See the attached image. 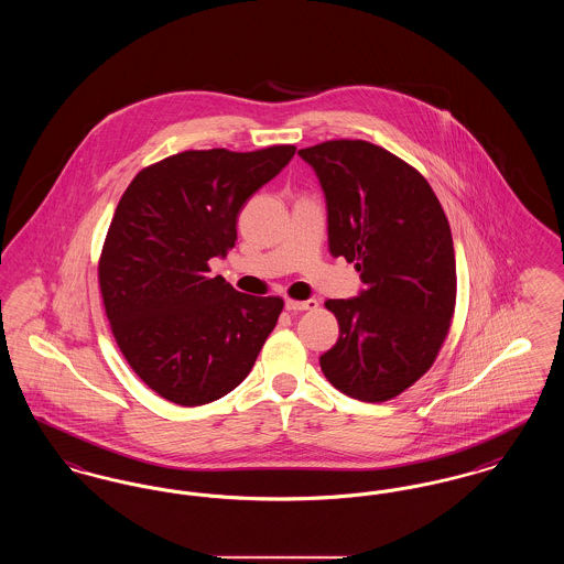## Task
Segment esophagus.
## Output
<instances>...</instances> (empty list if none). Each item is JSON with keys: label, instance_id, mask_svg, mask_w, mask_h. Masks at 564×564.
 I'll use <instances>...</instances> for the list:
<instances>
[{"label": "esophagus", "instance_id": "1", "mask_svg": "<svg viewBox=\"0 0 564 564\" xmlns=\"http://www.w3.org/2000/svg\"><path fill=\"white\" fill-rule=\"evenodd\" d=\"M319 306V302L315 297L311 300H304V302H297V300H288L285 302V308L292 311V313H300V311H315Z\"/></svg>", "mask_w": 564, "mask_h": 564}]
</instances>
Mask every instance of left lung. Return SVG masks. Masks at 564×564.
<instances>
[{
	"label": "left lung",
	"mask_w": 564,
	"mask_h": 564,
	"mask_svg": "<svg viewBox=\"0 0 564 564\" xmlns=\"http://www.w3.org/2000/svg\"><path fill=\"white\" fill-rule=\"evenodd\" d=\"M319 177L327 241L361 272L364 290L327 300L338 343L319 357L345 395L387 402L425 375L455 313V247L427 180L361 139L325 141L297 152Z\"/></svg>",
	"instance_id": "1"
}]
</instances>
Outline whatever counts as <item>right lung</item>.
Returning <instances> with one entry per match:
<instances>
[{
    "instance_id": "1",
    "label": "right lung",
    "mask_w": 564,
    "mask_h": 564,
    "mask_svg": "<svg viewBox=\"0 0 564 564\" xmlns=\"http://www.w3.org/2000/svg\"><path fill=\"white\" fill-rule=\"evenodd\" d=\"M294 154V145L189 150L139 171L122 194L99 285L124 359L164 400L224 398L274 329L283 300L237 292L209 274V260L235 247L242 205Z\"/></svg>"
}]
</instances>
